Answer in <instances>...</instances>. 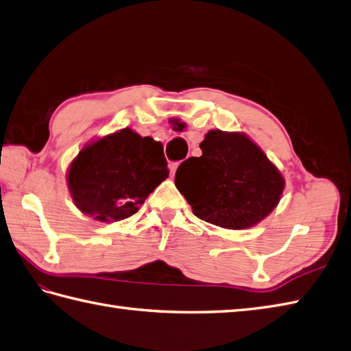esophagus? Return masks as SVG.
<instances>
[{
    "label": "esophagus",
    "instance_id": "34e87169",
    "mask_svg": "<svg viewBox=\"0 0 351 351\" xmlns=\"http://www.w3.org/2000/svg\"><path fill=\"white\" fill-rule=\"evenodd\" d=\"M178 166H180V164H178V162H170L169 164V169H170V175L171 176H175V171L178 169Z\"/></svg>",
    "mask_w": 351,
    "mask_h": 351
}]
</instances>
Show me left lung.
Here are the masks:
<instances>
[{
  "mask_svg": "<svg viewBox=\"0 0 351 351\" xmlns=\"http://www.w3.org/2000/svg\"><path fill=\"white\" fill-rule=\"evenodd\" d=\"M176 170L175 185L200 220L225 229L255 226L279 204V169L243 132L211 130Z\"/></svg>",
  "mask_w": 351,
  "mask_h": 351,
  "instance_id": "1",
  "label": "left lung"
}]
</instances>
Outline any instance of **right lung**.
<instances>
[{
	"label": "right lung",
	"mask_w": 351,
	"mask_h": 351,
	"mask_svg": "<svg viewBox=\"0 0 351 351\" xmlns=\"http://www.w3.org/2000/svg\"><path fill=\"white\" fill-rule=\"evenodd\" d=\"M169 176L162 145L123 128L81 149L68 170L80 211L99 221L131 217Z\"/></svg>",
	"instance_id": "1"
}]
</instances>
